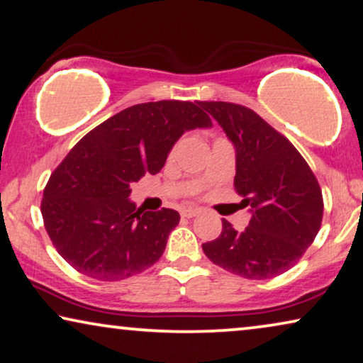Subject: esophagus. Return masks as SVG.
Wrapping results in <instances>:
<instances>
[{
    "label": "esophagus",
    "mask_w": 363,
    "mask_h": 363,
    "mask_svg": "<svg viewBox=\"0 0 363 363\" xmlns=\"http://www.w3.org/2000/svg\"><path fill=\"white\" fill-rule=\"evenodd\" d=\"M199 213H201L199 208H182V211H181V216L186 217V218H192V217L199 216Z\"/></svg>",
    "instance_id": "esophagus-1"
}]
</instances>
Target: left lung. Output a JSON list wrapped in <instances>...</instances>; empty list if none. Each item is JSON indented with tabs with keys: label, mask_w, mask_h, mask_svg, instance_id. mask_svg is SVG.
I'll return each instance as SVG.
<instances>
[{
	"label": "left lung",
	"mask_w": 363,
	"mask_h": 363,
	"mask_svg": "<svg viewBox=\"0 0 363 363\" xmlns=\"http://www.w3.org/2000/svg\"><path fill=\"white\" fill-rule=\"evenodd\" d=\"M235 146V191L248 207V227L223 218L218 238L202 245L212 263L247 279L288 272L314 242L324 212L323 192L308 162L286 138L247 106L199 101Z\"/></svg>",
	"instance_id": "8db88e82"
}]
</instances>
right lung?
<instances>
[{
	"label": "right lung",
	"instance_id": "obj_1",
	"mask_svg": "<svg viewBox=\"0 0 363 363\" xmlns=\"http://www.w3.org/2000/svg\"><path fill=\"white\" fill-rule=\"evenodd\" d=\"M211 126L199 101L161 100L133 105L86 133L50 174L40 202L60 257L100 281L152 267L181 217L136 208L131 182L160 172L184 133Z\"/></svg>",
	"mask_w": 363,
	"mask_h": 363
}]
</instances>
